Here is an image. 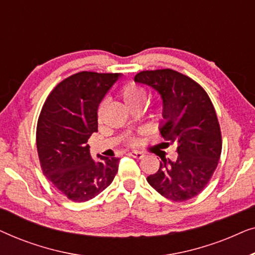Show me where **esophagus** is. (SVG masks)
<instances>
[{
  "mask_svg": "<svg viewBox=\"0 0 255 255\" xmlns=\"http://www.w3.org/2000/svg\"><path fill=\"white\" fill-rule=\"evenodd\" d=\"M130 155L133 156V158H135V159H142V158H144V153L138 152V151L130 152Z\"/></svg>",
  "mask_w": 255,
  "mask_h": 255,
  "instance_id": "esophagus-1",
  "label": "esophagus"
}]
</instances>
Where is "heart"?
Masks as SVG:
<instances>
[{
  "label": "heart",
  "instance_id": "obj_1",
  "mask_svg": "<svg viewBox=\"0 0 255 255\" xmlns=\"http://www.w3.org/2000/svg\"><path fill=\"white\" fill-rule=\"evenodd\" d=\"M120 96L122 97V100L124 101V103L130 108L137 107V106H141L145 103L146 101V92L141 87H139L138 85H135L134 82H128L125 83L124 86L121 87L120 89ZM107 102L106 101H102L100 103L99 108H97V118L101 120L102 118V115L104 113V109H106ZM130 144L134 145L137 144V139L132 138L130 139Z\"/></svg>",
  "mask_w": 255,
  "mask_h": 255
}]
</instances>
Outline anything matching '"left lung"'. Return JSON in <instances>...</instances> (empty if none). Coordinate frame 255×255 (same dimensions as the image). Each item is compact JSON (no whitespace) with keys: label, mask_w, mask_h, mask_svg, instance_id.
<instances>
[{"label":"left lung","mask_w":255,"mask_h":255,"mask_svg":"<svg viewBox=\"0 0 255 255\" xmlns=\"http://www.w3.org/2000/svg\"><path fill=\"white\" fill-rule=\"evenodd\" d=\"M134 81L160 94L165 120L160 133L177 152L174 161L161 158L147 182L168 200H190L204 189L221 158L222 133L214 104L196 81L173 69L142 71Z\"/></svg>","instance_id":"obj_1"}]
</instances>
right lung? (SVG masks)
<instances>
[{
	"mask_svg": "<svg viewBox=\"0 0 255 255\" xmlns=\"http://www.w3.org/2000/svg\"><path fill=\"white\" fill-rule=\"evenodd\" d=\"M118 78V73H76L55 86L40 111L36 141L41 170L71 201L92 200L117 174L120 159L99 155L95 161L87 141L97 132V108Z\"/></svg>",
	"mask_w": 255,
	"mask_h": 255,
	"instance_id": "add662e5",
	"label": "right lung"
}]
</instances>
